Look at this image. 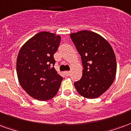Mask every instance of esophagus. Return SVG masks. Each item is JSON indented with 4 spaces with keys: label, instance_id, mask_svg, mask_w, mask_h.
Segmentation results:
<instances>
[{
    "label": "esophagus",
    "instance_id": "esophagus-1",
    "mask_svg": "<svg viewBox=\"0 0 131 131\" xmlns=\"http://www.w3.org/2000/svg\"><path fill=\"white\" fill-rule=\"evenodd\" d=\"M64 74L66 77H68V76L70 75V71H66V72H64Z\"/></svg>",
    "mask_w": 131,
    "mask_h": 131
}]
</instances>
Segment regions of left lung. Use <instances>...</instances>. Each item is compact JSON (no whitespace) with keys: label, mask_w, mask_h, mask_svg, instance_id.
<instances>
[{"label":"left lung","mask_w":131,"mask_h":131,"mask_svg":"<svg viewBox=\"0 0 131 131\" xmlns=\"http://www.w3.org/2000/svg\"><path fill=\"white\" fill-rule=\"evenodd\" d=\"M71 40L81 56L82 77L74 85L86 98H96L110 87L116 76L115 54L107 41L97 33L81 30L71 33Z\"/></svg>","instance_id":"obj_1"}]
</instances>
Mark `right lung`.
I'll return each instance as SVG.
<instances>
[{
	"instance_id": "obj_1",
	"label": "right lung",
	"mask_w": 131,
	"mask_h": 131,
	"mask_svg": "<svg viewBox=\"0 0 131 131\" xmlns=\"http://www.w3.org/2000/svg\"><path fill=\"white\" fill-rule=\"evenodd\" d=\"M60 42V35L40 32L19 50L17 59L18 80L24 90L36 100L51 99L61 86L63 77L54 68V54Z\"/></svg>"
}]
</instances>
